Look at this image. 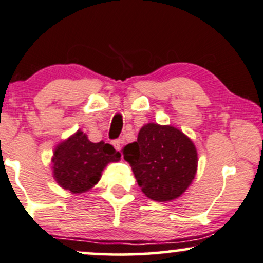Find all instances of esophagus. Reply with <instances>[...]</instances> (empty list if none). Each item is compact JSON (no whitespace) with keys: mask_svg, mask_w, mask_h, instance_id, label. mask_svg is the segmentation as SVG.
Masks as SVG:
<instances>
[{"mask_svg":"<svg viewBox=\"0 0 263 263\" xmlns=\"http://www.w3.org/2000/svg\"><path fill=\"white\" fill-rule=\"evenodd\" d=\"M122 139H115V141H112V145H114V148L116 151H120L121 149V145H122Z\"/></svg>","mask_w":263,"mask_h":263,"instance_id":"esophagus-1","label":"esophagus"}]
</instances>
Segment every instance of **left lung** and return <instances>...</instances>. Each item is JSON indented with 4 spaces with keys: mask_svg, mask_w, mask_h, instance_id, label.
I'll return each instance as SVG.
<instances>
[{
    "mask_svg": "<svg viewBox=\"0 0 263 263\" xmlns=\"http://www.w3.org/2000/svg\"><path fill=\"white\" fill-rule=\"evenodd\" d=\"M124 159L131 165L142 192L156 201L178 198L197 172V149L172 126H143L137 142L124 148Z\"/></svg>",
    "mask_w": 263,
    "mask_h": 263,
    "instance_id": "left-lung-1",
    "label": "left lung"
}]
</instances>
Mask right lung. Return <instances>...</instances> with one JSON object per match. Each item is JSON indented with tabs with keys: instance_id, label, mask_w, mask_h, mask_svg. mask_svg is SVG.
<instances>
[{
	"instance_id": "obj_1",
	"label": "right lung",
	"mask_w": 263,
	"mask_h": 263,
	"mask_svg": "<svg viewBox=\"0 0 263 263\" xmlns=\"http://www.w3.org/2000/svg\"><path fill=\"white\" fill-rule=\"evenodd\" d=\"M121 155L114 147L101 141L92 143L82 131L61 143L53 156V175L58 184L72 193L91 189L101 178L103 168Z\"/></svg>"
}]
</instances>
